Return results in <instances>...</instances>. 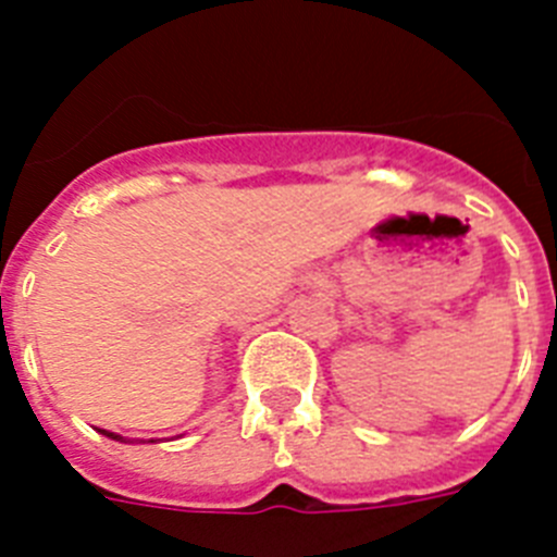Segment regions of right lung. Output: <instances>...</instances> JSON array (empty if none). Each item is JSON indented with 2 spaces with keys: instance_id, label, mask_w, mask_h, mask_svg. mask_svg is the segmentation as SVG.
<instances>
[{
  "instance_id": "obj_1",
  "label": "right lung",
  "mask_w": 557,
  "mask_h": 557,
  "mask_svg": "<svg viewBox=\"0 0 557 557\" xmlns=\"http://www.w3.org/2000/svg\"><path fill=\"white\" fill-rule=\"evenodd\" d=\"M102 435H108V437H113V441H120V435H113V432H106V430H102Z\"/></svg>"
}]
</instances>
